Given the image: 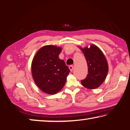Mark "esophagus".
Instances as JSON below:
<instances>
[{
	"instance_id": "esophagus-1",
	"label": "esophagus",
	"mask_w": 130,
	"mask_h": 130,
	"mask_svg": "<svg viewBox=\"0 0 130 130\" xmlns=\"http://www.w3.org/2000/svg\"><path fill=\"white\" fill-rule=\"evenodd\" d=\"M69 69L70 70V72H72L73 71V65H70L69 67Z\"/></svg>"
}]
</instances>
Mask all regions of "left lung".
<instances>
[{
  "label": "left lung",
  "instance_id": "left-lung-1",
  "mask_svg": "<svg viewBox=\"0 0 130 130\" xmlns=\"http://www.w3.org/2000/svg\"><path fill=\"white\" fill-rule=\"evenodd\" d=\"M84 54L88 67V74L81 81V84L89 89H95L100 87L106 79L108 71L107 61L104 54L95 45L82 48L79 46Z\"/></svg>",
  "mask_w": 130,
  "mask_h": 130
}]
</instances>
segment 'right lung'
I'll return each instance as SVG.
<instances>
[{
    "instance_id": "right-lung-1",
    "label": "right lung",
    "mask_w": 130,
    "mask_h": 130,
    "mask_svg": "<svg viewBox=\"0 0 130 130\" xmlns=\"http://www.w3.org/2000/svg\"><path fill=\"white\" fill-rule=\"evenodd\" d=\"M62 48L45 45L37 52L33 58V79L39 89L48 94H55L63 88L70 70L58 56Z\"/></svg>"
}]
</instances>
